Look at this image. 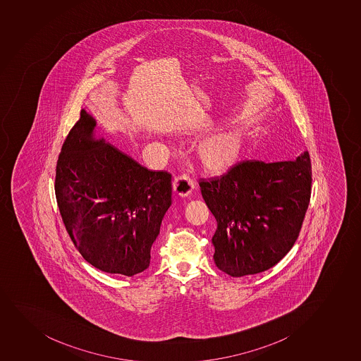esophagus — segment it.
<instances>
[{"label": "esophagus", "instance_id": "34e87169", "mask_svg": "<svg viewBox=\"0 0 361 361\" xmlns=\"http://www.w3.org/2000/svg\"><path fill=\"white\" fill-rule=\"evenodd\" d=\"M195 185H196V183L194 179L190 178L189 176L185 173L176 177L173 180V189L182 197L189 196L194 191Z\"/></svg>", "mask_w": 361, "mask_h": 361}]
</instances>
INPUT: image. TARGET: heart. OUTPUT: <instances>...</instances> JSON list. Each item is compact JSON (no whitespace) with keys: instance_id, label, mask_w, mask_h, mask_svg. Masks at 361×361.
<instances>
[{"instance_id":"obj_1","label":"heart","mask_w":361,"mask_h":361,"mask_svg":"<svg viewBox=\"0 0 361 361\" xmlns=\"http://www.w3.org/2000/svg\"><path fill=\"white\" fill-rule=\"evenodd\" d=\"M243 146L241 132L228 129L202 141L197 148V159L209 173H224L238 163Z\"/></svg>"}]
</instances>
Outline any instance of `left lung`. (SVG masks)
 Wrapping results in <instances>:
<instances>
[{
  "instance_id": "8db88e82",
  "label": "left lung",
  "mask_w": 361,
  "mask_h": 361,
  "mask_svg": "<svg viewBox=\"0 0 361 361\" xmlns=\"http://www.w3.org/2000/svg\"><path fill=\"white\" fill-rule=\"evenodd\" d=\"M200 186L216 219L217 267L232 277L260 274L281 262L300 235L312 195L310 157L304 151L295 160H246Z\"/></svg>"
}]
</instances>
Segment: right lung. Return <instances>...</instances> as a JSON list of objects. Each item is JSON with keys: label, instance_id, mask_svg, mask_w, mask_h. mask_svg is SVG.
<instances>
[{"label": "right lung", "instance_id": "add662e5", "mask_svg": "<svg viewBox=\"0 0 361 361\" xmlns=\"http://www.w3.org/2000/svg\"><path fill=\"white\" fill-rule=\"evenodd\" d=\"M85 110L68 132L56 169V198L82 257L106 274L147 269L151 247L172 203L171 173L152 171L95 137Z\"/></svg>", "mask_w": 361, "mask_h": 361}]
</instances>
